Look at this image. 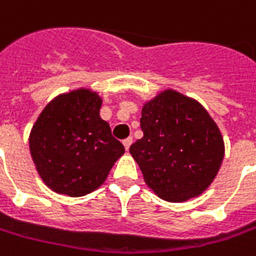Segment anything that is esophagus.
<instances>
[{"label": "esophagus", "mask_w": 256, "mask_h": 256, "mask_svg": "<svg viewBox=\"0 0 256 256\" xmlns=\"http://www.w3.org/2000/svg\"><path fill=\"white\" fill-rule=\"evenodd\" d=\"M132 143H133V138H132V137H128V138H124V140H123V146H124V148H126V150L130 148Z\"/></svg>", "instance_id": "34e87169"}]
</instances>
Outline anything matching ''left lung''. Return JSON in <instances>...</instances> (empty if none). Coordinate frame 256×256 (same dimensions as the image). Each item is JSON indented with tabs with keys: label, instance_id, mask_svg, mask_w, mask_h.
<instances>
[{
	"label": "left lung",
	"instance_id": "obj_1",
	"mask_svg": "<svg viewBox=\"0 0 256 256\" xmlns=\"http://www.w3.org/2000/svg\"><path fill=\"white\" fill-rule=\"evenodd\" d=\"M140 126L143 137L130 154L160 198L182 202L210 187L224 158V140L198 102L164 90L146 102Z\"/></svg>",
	"mask_w": 256,
	"mask_h": 256
}]
</instances>
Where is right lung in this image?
<instances>
[{"instance_id":"1","label":"right lung","mask_w":256,"mask_h":256,"mask_svg":"<svg viewBox=\"0 0 256 256\" xmlns=\"http://www.w3.org/2000/svg\"><path fill=\"white\" fill-rule=\"evenodd\" d=\"M102 99L76 89L50 100L30 134L36 172L52 191L82 197L99 188L124 147L102 119Z\"/></svg>"}]
</instances>
